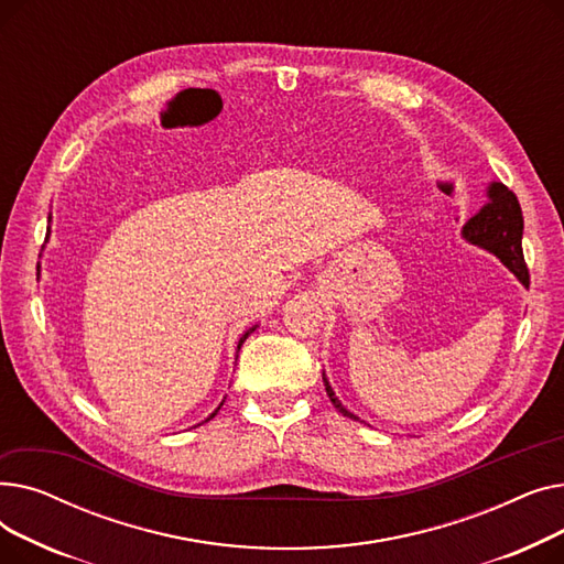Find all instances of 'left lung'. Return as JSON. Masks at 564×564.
Returning <instances> with one entry per match:
<instances>
[{
	"mask_svg": "<svg viewBox=\"0 0 564 564\" xmlns=\"http://www.w3.org/2000/svg\"><path fill=\"white\" fill-rule=\"evenodd\" d=\"M521 235H523V215H521V205L517 196L502 183H489L487 203L480 207L478 215H473L464 224L462 237L468 245H476L494 253L521 281V285L528 288L530 276H528V267L521 251ZM322 379H324V387H327L329 400L343 416L359 421V416H354V413L336 398L327 375L322 372Z\"/></svg>",
	"mask_w": 564,
	"mask_h": 564,
	"instance_id": "1",
	"label": "left lung"
}]
</instances>
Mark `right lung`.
I'll return each mask as SVG.
<instances>
[{
  "mask_svg": "<svg viewBox=\"0 0 564 564\" xmlns=\"http://www.w3.org/2000/svg\"><path fill=\"white\" fill-rule=\"evenodd\" d=\"M256 329H258V324H253V327H251V329H249V332H245V336H242V338H240V343H237V351H240V347H242V343H245V340H247V338H249V334H253V332H256ZM221 404H224V402H221ZM221 404H219V406H217V409H215V411H213V413H210V416H207V419H205V421H203V423H207V421H213V419H215V416H217V411H219V409H221ZM198 425H200V423H198Z\"/></svg>",
  "mask_w": 564,
  "mask_h": 564,
  "instance_id": "add662e5",
  "label": "right lung"
}]
</instances>
